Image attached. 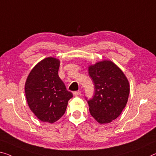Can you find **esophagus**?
Here are the masks:
<instances>
[{"label":"esophagus","mask_w":156,"mask_h":156,"mask_svg":"<svg viewBox=\"0 0 156 156\" xmlns=\"http://www.w3.org/2000/svg\"><path fill=\"white\" fill-rule=\"evenodd\" d=\"M73 94L74 96H78V95H80L81 94V91H79V90L78 91H75L73 92Z\"/></svg>","instance_id":"esophagus-1"}]
</instances>
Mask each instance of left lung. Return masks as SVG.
Segmentation results:
<instances>
[{
  "instance_id": "obj_1",
  "label": "left lung",
  "mask_w": 156,
  "mask_h": 156,
  "mask_svg": "<svg viewBox=\"0 0 156 156\" xmlns=\"http://www.w3.org/2000/svg\"><path fill=\"white\" fill-rule=\"evenodd\" d=\"M94 94L87 100L90 114L100 124L115 120L125 107L129 94L127 78L111 61L104 60L89 66Z\"/></svg>"
}]
</instances>
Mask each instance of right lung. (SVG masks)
<instances>
[{"label": "right lung", "mask_w": 156, "mask_h": 156, "mask_svg": "<svg viewBox=\"0 0 156 156\" xmlns=\"http://www.w3.org/2000/svg\"><path fill=\"white\" fill-rule=\"evenodd\" d=\"M60 62L47 57L37 64L30 72L25 83L28 105L43 122L53 123L64 114L71 92L58 75Z\"/></svg>", "instance_id": "obj_1"}]
</instances>
